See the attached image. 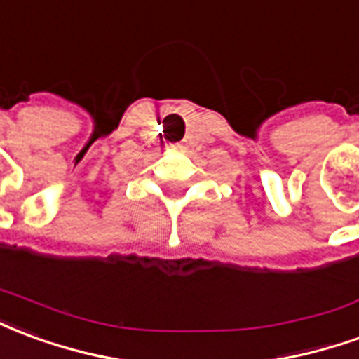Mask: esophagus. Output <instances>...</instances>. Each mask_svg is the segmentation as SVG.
Returning a JSON list of instances; mask_svg holds the SVG:
<instances>
[{"label": "esophagus", "instance_id": "obj_1", "mask_svg": "<svg viewBox=\"0 0 359 359\" xmlns=\"http://www.w3.org/2000/svg\"><path fill=\"white\" fill-rule=\"evenodd\" d=\"M170 147H172V149H174V151H180V149H182V144H180V143H175V144H170Z\"/></svg>", "mask_w": 359, "mask_h": 359}]
</instances>
